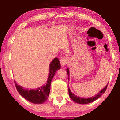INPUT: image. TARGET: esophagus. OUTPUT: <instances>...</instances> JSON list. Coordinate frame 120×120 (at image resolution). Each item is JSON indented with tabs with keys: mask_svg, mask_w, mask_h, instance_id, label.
Instances as JSON below:
<instances>
[{
	"mask_svg": "<svg viewBox=\"0 0 120 120\" xmlns=\"http://www.w3.org/2000/svg\"><path fill=\"white\" fill-rule=\"evenodd\" d=\"M68 58L66 57H62L60 59V64H61V66H65L66 65V64L68 62Z\"/></svg>",
	"mask_w": 120,
	"mask_h": 120,
	"instance_id": "esophagus-1",
	"label": "esophagus"
}]
</instances>
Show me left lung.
<instances>
[{"label": "left lung", "instance_id": "obj_1", "mask_svg": "<svg viewBox=\"0 0 120 120\" xmlns=\"http://www.w3.org/2000/svg\"><path fill=\"white\" fill-rule=\"evenodd\" d=\"M67 71V73H68V80H69V70L68 68H67L66 70ZM108 86V83L107 85L105 86V88L99 92L98 93V94H97L96 95H95L94 97H90V98H81V97L77 96V95H75L70 90V89L69 88V87H68V93H69V95L70 97L71 98L72 100H73V101L76 102L77 103L80 104H88V103H90L92 102L95 101V100H97V99H98L100 97H101V95L102 94H103V93H104L105 90L107 88V87Z\"/></svg>", "mask_w": 120, "mask_h": 120}]
</instances>
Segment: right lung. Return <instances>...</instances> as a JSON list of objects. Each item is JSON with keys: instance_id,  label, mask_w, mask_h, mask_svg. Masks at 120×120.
<instances>
[{"instance_id": "add662e5", "label": "right lung", "mask_w": 120, "mask_h": 120, "mask_svg": "<svg viewBox=\"0 0 120 120\" xmlns=\"http://www.w3.org/2000/svg\"><path fill=\"white\" fill-rule=\"evenodd\" d=\"M61 68L60 61L57 57H55L49 65V73L47 84L42 87L34 89H27L19 86L15 82L17 90L24 98L32 103L39 104L47 101L50 90V84L56 71Z\"/></svg>"}]
</instances>
